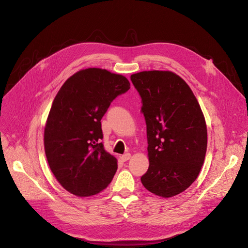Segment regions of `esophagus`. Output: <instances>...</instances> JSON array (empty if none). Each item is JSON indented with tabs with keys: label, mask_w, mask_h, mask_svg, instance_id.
Segmentation results:
<instances>
[{
	"label": "esophagus",
	"mask_w": 248,
	"mask_h": 248,
	"mask_svg": "<svg viewBox=\"0 0 248 248\" xmlns=\"http://www.w3.org/2000/svg\"><path fill=\"white\" fill-rule=\"evenodd\" d=\"M121 159H122L124 162H125V161L129 160V159H131V154H129V153H126V154L123 155L122 157H121Z\"/></svg>",
	"instance_id": "esophagus-1"
}]
</instances>
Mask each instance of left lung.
I'll return each mask as SVG.
<instances>
[{"mask_svg":"<svg viewBox=\"0 0 248 248\" xmlns=\"http://www.w3.org/2000/svg\"><path fill=\"white\" fill-rule=\"evenodd\" d=\"M141 98L147 124L150 166L144 187L169 198L197 179L207 150V127L189 85L171 71H142L131 76Z\"/></svg>","mask_w":248,"mask_h":248,"instance_id":"1","label":"left lung"}]
</instances>
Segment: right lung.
<instances>
[{
    "label": "right lung",
    "instance_id": "add662e5",
    "mask_svg": "<svg viewBox=\"0 0 248 248\" xmlns=\"http://www.w3.org/2000/svg\"><path fill=\"white\" fill-rule=\"evenodd\" d=\"M129 87L121 74L87 68L69 77L58 91L45 125L44 148L52 173L71 194L93 196L111 182L117 163L103 148L100 121Z\"/></svg>",
    "mask_w": 248,
    "mask_h": 248
}]
</instances>
